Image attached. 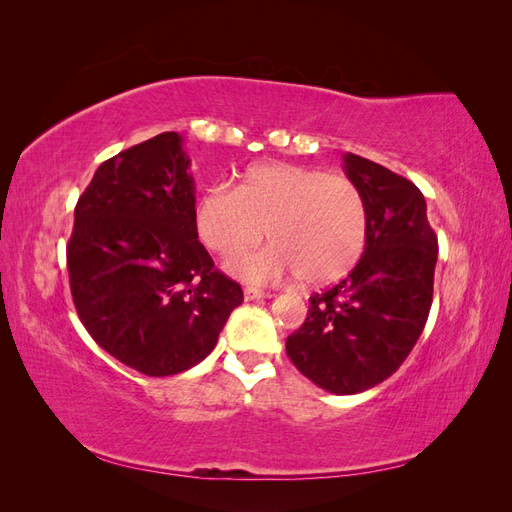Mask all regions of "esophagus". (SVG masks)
<instances>
[{
    "label": "esophagus",
    "instance_id": "obj_1",
    "mask_svg": "<svg viewBox=\"0 0 512 512\" xmlns=\"http://www.w3.org/2000/svg\"><path fill=\"white\" fill-rule=\"evenodd\" d=\"M243 294H245V301H262V299H271V297H273L271 292L258 290V288H250V286H247V288L243 290Z\"/></svg>",
    "mask_w": 512,
    "mask_h": 512
}]
</instances>
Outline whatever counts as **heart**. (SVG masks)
<instances>
[{
    "mask_svg": "<svg viewBox=\"0 0 512 512\" xmlns=\"http://www.w3.org/2000/svg\"><path fill=\"white\" fill-rule=\"evenodd\" d=\"M194 224L211 252L232 256L228 271L250 284H275L299 275L327 286L348 275L367 243V205L350 177L297 164L247 170L237 190L215 185L196 200Z\"/></svg>",
    "mask_w": 512,
    "mask_h": 512,
    "instance_id": "heart-1",
    "label": "heart"
}]
</instances>
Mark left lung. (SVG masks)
Instances as JSON below:
<instances>
[{
  "instance_id": "left-lung-1",
  "label": "left lung",
  "mask_w": 512,
  "mask_h": 512,
  "mask_svg": "<svg viewBox=\"0 0 512 512\" xmlns=\"http://www.w3.org/2000/svg\"><path fill=\"white\" fill-rule=\"evenodd\" d=\"M344 170L367 205L365 252L346 280L309 299L286 352L320 389L354 395L393 376L421 337L438 237L412 181L354 153L344 156Z\"/></svg>"
}]
</instances>
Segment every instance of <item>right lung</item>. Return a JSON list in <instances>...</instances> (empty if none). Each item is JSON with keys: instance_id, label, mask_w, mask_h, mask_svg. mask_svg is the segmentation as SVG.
<instances>
[{"instance_id": "obj_1", "label": "right lung", "mask_w": 512, "mask_h": 512, "mask_svg": "<svg viewBox=\"0 0 512 512\" xmlns=\"http://www.w3.org/2000/svg\"><path fill=\"white\" fill-rule=\"evenodd\" d=\"M190 158L162 132L106 160L79 198L68 241L76 314L96 344L145 376L198 365L243 290L215 269L194 224Z\"/></svg>"}]
</instances>
